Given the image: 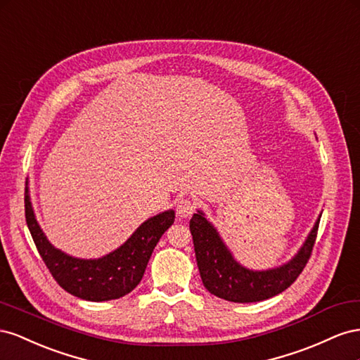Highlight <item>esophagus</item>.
I'll return each mask as SVG.
<instances>
[{
	"instance_id": "34e87169",
	"label": "esophagus",
	"mask_w": 360,
	"mask_h": 360,
	"mask_svg": "<svg viewBox=\"0 0 360 360\" xmlns=\"http://www.w3.org/2000/svg\"><path fill=\"white\" fill-rule=\"evenodd\" d=\"M196 211V203H194L191 199H179L176 203V212L179 217L187 219L193 212Z\"/></svg>"
}]
</instances>
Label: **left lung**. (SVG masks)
<instances>
[{
  "instance_id": "8db88e82",
  "label": "left lung",
  "mask_w": 360,
  "mask_h": 360,
  "mask_svg": "<svg viewBox=\"0 0 360 360\" xmlns=\"http://www.w3.org/2000/svg\"><path fill=\"white\" fill-rule=\"evenodd\" d=\"M318 224L320 219L303 248L288 264L266 271H252L232 258L217 231L199 211L190 220V231L203 286L211 294L233 303L262 302L281 294L297 281L309 261Z\"/></svg>"
}]
</instances>
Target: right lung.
<instances>
[{
  "label": "right lung",
  "instance_id": "add662e5",
  "mask_svg": "<svg viewBox=\"0 0 360 360\" xmlns=\"http://www.w3.org/2000/svg\"><path fill=\"white\" fill-rule=\"evenodd\" d=\"M25 220L39 255L61 288L78 299L107 302L129 294L140 283L161 235L174 221V211L146 220L125 244L99 259L72 258L51 245L39 228L27 193Z\"/></svg>",
  "mask_w": 360,
  "mask_h": 360
}]
</instances>
